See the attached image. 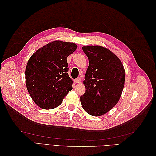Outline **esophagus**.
<instances>
[{
	"label": "esophagus",
	"instance_id": "esophagus-1",
	"mask_svg": "<svg viewBox=\"0 0 156 156\" xmlns=\"http://www.w3.org/2000/svg\"><path fill=\"white\" fill-rule=\"evenodd\" d=\"M80 81H81V79H80V78L75 79H74V81H73V82L75 83H80Z\"/></svg>",
	"mask_w": 156,
	"mask_h": 156
}]
</instances>
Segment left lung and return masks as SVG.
<instances>
[{"mask_svg": "<svg viewBox=\"0 0 156 156\" xmlns=\"http://www.w3.org/2000/svg\"><path fill=\"white\" fill-rule=\"evenodd\" d=\"M82 49L89 66L83 81L86 91L80 100L89 115L101 116L120 100L125 82L124 66L114 53L101 46H84Z\"/></svg>", "mask_w": 156, "mask_h": 156, "instance_id": "8db88e82", "label": "left lung"}]
</instances>
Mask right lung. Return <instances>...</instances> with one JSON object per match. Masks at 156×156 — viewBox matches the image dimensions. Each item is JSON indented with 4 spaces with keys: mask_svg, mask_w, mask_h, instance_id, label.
I'll return each mask as SVG.
<instances>
[{
    "mask_svg": "<svg viewBox=\"0 0 156 156\" xmlns=\"http://www.w3.org/2000/svg\"><path fill=\"white\" fill-rule=\"evenodd\" d=\"M73 43L55 41L42 47L28 61L26 86L36 104L44 109L59 106L72 90L67 57L76 50Z\"/></svg>",
    "mask_w": 156,
    "mask_h": 156,
    "instance_id": "add662e5",
    "label": "right lung"
}]
</instances>
